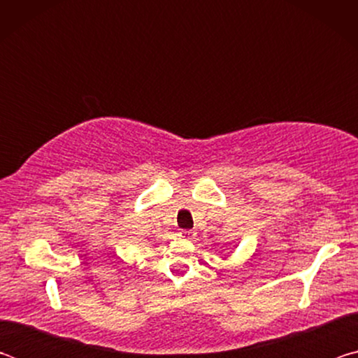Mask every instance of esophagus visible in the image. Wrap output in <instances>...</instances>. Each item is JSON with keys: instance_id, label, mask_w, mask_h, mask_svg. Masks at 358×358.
<instances>
[{"instance_id": "1", "label": "esophagus", "mask_w": 358, "mask_h": 358, "mask_svg": "<svg viewBox=\"0 0 358 358\" xmlns=\"http://www.w3.org/2000/svg\"><path fill=\"white\" fill-rule=\"evenodd\" d=\"M194 235H196V232H192V230H185V229L178 230V237H180V238L189 240V238H192V237H194Z\"/></svg>"}]
</instances>
